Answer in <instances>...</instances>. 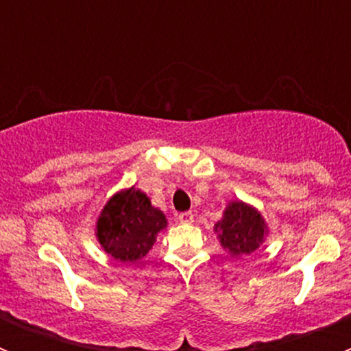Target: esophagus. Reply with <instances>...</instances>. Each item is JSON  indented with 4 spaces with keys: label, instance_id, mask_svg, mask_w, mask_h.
I'll use <instances>...</instances> for the list:
<instances>
[{
    "label": "esophagus",
    "instance_id": "esophagus-1",
    "mask_svg": "<svg viewBox=\"0 0 351 351\" xmlns=\"http://www.w3.org/2000/svg\"><path fill=\"white\" fill-rule=\"evenodd\" d=\"M178 219L181 223H186V225H191V223H193V214H191V213H181L178 216Z\"/></svg>",
    "mask_w": 351,
    "mask_h": 351
}]
</instances>
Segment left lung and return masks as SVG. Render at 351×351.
<instances>
[{"instance_id":"8db88e82","label":"left lung","mask_w":351,"mask_h":351,"mask_svg":"<svg viewBox=\"0 0 351 351\" xmlns=\"http://www.w3.org/2000/svg\"><path fill=\"white\" fill-rule=\"evenodd\" d=\"M223 250L232 256L255 253L269 234L265 219L255 207L234 200L223 210V218L214 225Z\"/></svg>"}]
</instances>
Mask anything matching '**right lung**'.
<instances>
[{
  "label": "right lung",
  "instance_id": "obj_1",
  "mask_svg": "<svg viewBox=\"0 0 351 351\" xmlns=\"http://www.w3.org/2000/svg\"><path fill=\"white\" fill-rule=\"evenodd\" d=\"M165 228V214L151 206L147 195L130 188L108 198L96 221V239L114 260L137 262Z\"/></svg>",
  "mask_w": 351,
  "mask_h": 351
}]
</instances>
